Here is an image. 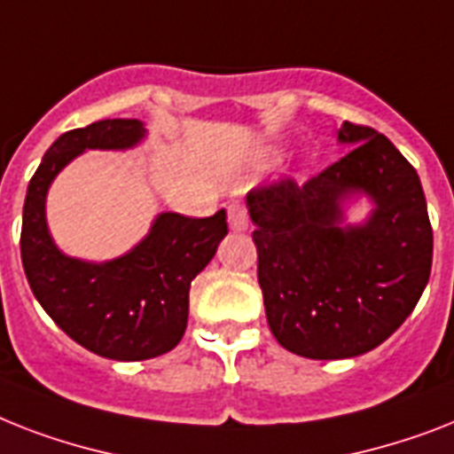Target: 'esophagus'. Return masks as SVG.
<instances>
[{
  "instance_id": "esophagus-1",
  "label": "esophagus",
  "mask_w": 454,
  "mask_h": 454,
  "mask_svg": "<svg viewBox=\"0 0 454 454\" xmlns=\"http://www.w3.org/2000/svg\"><path fill=\"white\" fill-rule=\"evenodd\" d=\"M228 226H231V231H247L249 228V209L239 202H233L228 207Z\"/></svg>"
}]
</instances>
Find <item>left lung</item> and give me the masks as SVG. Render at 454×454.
Wrapping results in <instances>:
<instances>
[{
    "instance_id": "1",
    "label": "left lung",
    "mask_w": 454,
    "mask_h": 454,
    "mask_svg": "<svg viewBox=\"0 0 454 454\" xmlns=\"http://www.w3.org/2000/svg\"><path fill=\"white\" fill-rule=\"evenodd\" d=\"M352 151L308 182L285 176L249 191L268 326L308 359H348L385 342L418 305L434 231L419 176L385 135L345 121ZM364 190L376 212L340 228V200Z\"/></svg>"
}]
</instances>
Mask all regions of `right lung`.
<instances>
[{
  "mask_svg": "<svg viewBox=\"0 0 454 454\" xmlns=\"http://www.w3.org/2000/svg\"><path fill=\"white\" fill-rule=\"evenodd\" d=\"M144 137L137 119H105L55 139L29 179L20 259L29 289L48 317L81 348L116 361L153 359L182 340L191 279L228 233L226 209L191 219L160 215L130 254L95 265L58 252L43 202L53 176L86 149H125Z\"/></svg>",
  "mask_w": 454,
  "mask_h": 454,
  "instance_id": "obj_1",
  "label": "right lung"
}]
</instances>
